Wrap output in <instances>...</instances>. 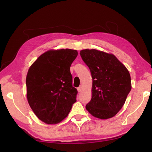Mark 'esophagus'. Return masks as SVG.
I'll use <instances>...</instances> for the list:
<instances>
[{
  "label": "esophagus",
  "mask_w": 152,
  "mask_h": 152,
  "mask_svg": "<svg viewBox=\"0 0 152 152\" xmlns=\"http://www.w3.org/2000/svg\"><path fill=\"white\" fill-rule=\"evenodd\" d=\"M82 86H80L77 88V90H78V91H79V92H80V91H82Z\"/></svg>",
  "instance_id": "34e87169"
}]
</instances>
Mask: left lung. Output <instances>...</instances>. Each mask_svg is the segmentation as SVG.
<instances>
[{"mask_svg": "<svg viewBox=\"0 0 152 152\" xmlns=\"http://www.w3.org/2000/svg\"><path fill=\"white\" fill-rule=\"evenodd\" d=\"M93 78L92 98L86 108L101 119L112 118L120 111L131 89L129 72L112 54L96 49L80 52Z\"/></svg>", "mask_w": 152, "mask_h": 152, "instance_id": "obj_1", "label": "left lung"}]
</instances>
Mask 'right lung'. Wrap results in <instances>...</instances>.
<instances>
[{
	"instance_id": "1",
	"label": "right lung",
	"mask_w": 152,
	"mask_h": 152,
	"mask_svg": "<svg viewBox=\"0 0 152 152\" xmlns=\"http://www.w3.org/2000/svg\"><path fill=\"white\" fill-rule=\"evenodd\" d=\"M76 50H50L37 58L26 75L28 103L40 121L48 124L63 121L76 102L78 91L72 86L70 66Z\"/></svg>"
}]
</instances>
